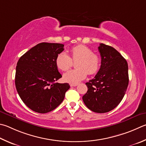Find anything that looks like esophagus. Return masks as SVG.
Listing matches in <instances>:
<instances>
[{"label": "esophagus", "mask_w": 146, "mask_h": 146, "mask_svg": "<svg viewBox=\"0 0 146 146\" xmlns=\"http://www.w3.org/2000/svg\"><path fill=\"white\" fill-rule=\"evenodd\" d=\"M78 86V84H70V86L71 87H76V86Z\"/></svg>", "instance_id": "esophagus-1"}]
</instances>
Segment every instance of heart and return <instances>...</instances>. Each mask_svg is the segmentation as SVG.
<instances>
[{
	"instance_id": "b5f03b06",
	"label": "heart",
	"mask_w": 146,
	"mask_h": 146,
	"mask_svg": "<svg viewBox=\"0 0 146 146\" xmlns=\"http://www.w3.org/2000/svg\"><path fill=\"white\" fill-rule=\"evenodd\" d=\"M70 57L66 52H60L55 59L57 68L62 71H67L76 62L75 67L77 69L70 70L63 76L66 82L76 84L86 77L87 73L93 75L98 71L100 67V59L96 54L86 46L77 45L70 50Z\"/></svg>"
}]
</instances>
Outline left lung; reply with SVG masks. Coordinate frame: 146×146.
Segmentation results:
<instances>
[{
  "mask_svg": "<svg viewBox=\"0 0 146 146\" xmlns=\"http://www.w3.org/2000/svg\"><path fill=\"white\" fill-rule=\"evenodd\" d=\"M101 67L92 80L82 99L86 107L97 113L113 110L120 103L129 83L128 66L126 59L113 47L100 44Z\"/></svg>",
  "mask_w": 146,
  "mask_h": 146,
  "instance_id": "obj_1",
  "label": "left lung"
}]
</instances>
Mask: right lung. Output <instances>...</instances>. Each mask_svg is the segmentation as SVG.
<instances>
[{"mask_svg":"<svg viewBox=\"0 0 146 146\" xmlns=\"http://www.w3.org/2000/svg\"><path fill=\"white\" fill-rule=\"evenodd\" d=\"M64 44L41 43L32 48L18 60L15 86L23 102L36 112L45 113L54 110L70 89L68 83H55L62 77L55 64Z\"/></svg>","mask_w":146,"mask_h":146,"instance_id":"1","label":"right lung"}]
</instances>
